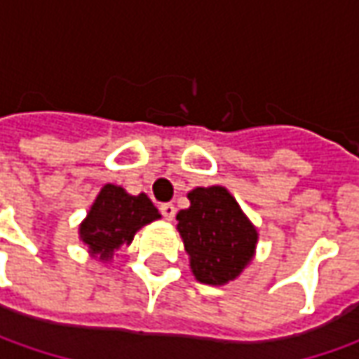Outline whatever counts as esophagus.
I'll list each match as a JSON object with an SVG mask.
<instances>
[{
    "mask_svg": "<svg viewBox=\"0 0 359 359\" xmlns=\"http://www.w3.org/2000/svg\"><path fill=\"white\" fill-rule=\"evenodd\" d=\"M159 212H161V215H163L168 222H172L173 217H175V205H173V203H161Z\"/></svg>",
    "mask_w": 359,
    "mask_h": 359,
    "instance_id": "1",
    "label": "esophagus"
}]
</instances>
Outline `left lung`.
I'll list each match as a JSON object with an SVG mask.
<instances>
[{"label":"left lung","mask_w":359,"mask_h":359,"mask_svg":"<svg viewBox=\"0 0 359 359\" xmlns=\"http://www.w3.org/2000/svg\"><path fill=\"white\" fill-rule=\"evenodd\" d=\"M187 200L175 219L194 278L208 285L233 282L254 259L257 228L224 186L194 187Z\"/></svg>","instance_id":"1"}]
</instances>
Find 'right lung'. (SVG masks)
<instances>
[{
    "label": "right lung",
    "mask_w": 359,
    "mask_h": 359,
    "mask_svg": "<svg viewBox=\"0 0 359 359\" xmlns=\"http://www.w3.org/2000/svg\"><path fill=\"white\" fill-rule=\"evenodd\" d=\"M159 217L158 208L145 194L131 196L121 186L105 184L79 224V240L93 259L109 264L119 248L130 245L140 229Z\"/></svg>",
    "instance_id": "add662e5"
}]
</instances>
